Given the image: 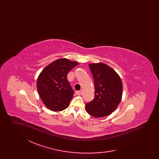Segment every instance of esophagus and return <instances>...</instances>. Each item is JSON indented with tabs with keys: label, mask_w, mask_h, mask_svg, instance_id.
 I'll return each instance as SVG.
<instances>
[{
	"label": "esophagus",
	"mask_w": 159,
	"mask_h": 159,
	"mask_svg": "<svg viewBox=\"0 0 159 159\" xmlns=\"http://www.w3.org/2000/svg\"><path fill=\"white\" fill-rule=\"evenodd\" d=\"M82 93V90L76 91V94L78 95H80Z\"/></svg>",
	"instance_id": "34e87169"
}]
</instances>
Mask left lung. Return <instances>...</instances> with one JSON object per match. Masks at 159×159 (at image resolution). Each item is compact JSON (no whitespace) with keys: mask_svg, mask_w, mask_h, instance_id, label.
I'll return each mask as SVG.
<instances>
[{"mask_svg":"<svg viewBox=\"0 0 159 159\" xmlns=\"http://www.w3.org/2000/svg\"><path fill=\"white\" fill-rule=\"evenodd\" d=\"M95 84V98L86 104V112L95 117H106L117 108L122 98L121 78L104 63L89 64Z\"/></svg>","mask_w":159,"mask_h":159,"instance_id":"8db88e82","label":"left lung"}]
</instances>
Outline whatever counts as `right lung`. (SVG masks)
I'll return each mask as SVG.
<instances>
[{
	"label": "right lung",
	"mask_w": 159,
	"mask_h": 159,
	"mask_svg": "<svg viewBox=\"0 0 159 159\" xmlns=\"http://www.w3.org/2000/svg\"><path fill=\"white\" fill-rule=\"evenodd\" d=\"M78 64L76 61L60 58L48 65L38 76V93L49 110L60 111L68 107L74 91L68 82L67 74Z\"/></svg>",
	"instance_id": "1"
}]
</instances>
